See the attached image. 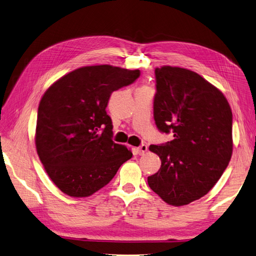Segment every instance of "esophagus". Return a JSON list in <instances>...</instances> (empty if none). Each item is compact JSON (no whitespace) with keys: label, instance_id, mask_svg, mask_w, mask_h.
<instances>
[{"label":"esophagus","instance_id":"34e87169","mask_svg":"<svg viewBox=\"0 0 256 256\" xmlns=\"http://www.w3.org/2000/svg\"><path fill=\"white\" fill-rule=\"evenodd\" d=\"M136 150H137V152H138L139 154H143L144 152H146L148 150V146H146V144H142V146H140L137 148Z\"/></svg>","mask_w":256,"mask_h":256}]
</instances>
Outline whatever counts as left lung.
<instances>
[{"mask_svg": "<svg viewBox=\"0 0 256 256\" xmlns=\"http://www.w3.org/2000/svg\"><path fill=\"white\" fill-rule=\"evenodd\" d=\"M154 75L156 126L174 139L150 146L161 168L148 183L164 202L183 206L208 194L228 166L232 112L224 94L194 71L163 66Z\"/></svg>", "mask_w": 256, "mask_h": 256, "instance_id": "left-lung-1", "label": "left lung"}]
</instances>
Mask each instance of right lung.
Segmentation results:
<instances>
[{
	"label": "right lung",
	"instance_id": "right-lung-1",
	"mask_svg": "<svg viewBox=\"0 0 256 256\" xmlns=\"http://www.w3.org/2000/svg\"><path fill=\"white\" fill-rule=\"evenodd\" d=\"M139 76V70L86 66L60 77L42 95L36 152L51 181L64 194L92 196L132 158L128 148L112 140L113 124L106 108L110 94Z\"/></svg>",
	"mask_w": 256,
	"mask_h": 256
}]
</instances>
